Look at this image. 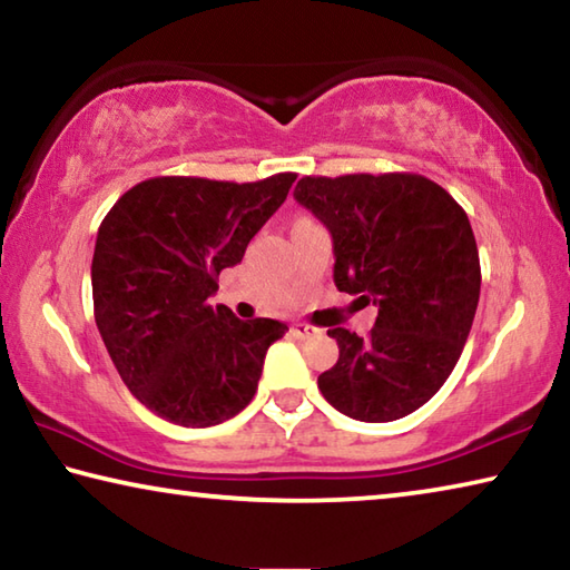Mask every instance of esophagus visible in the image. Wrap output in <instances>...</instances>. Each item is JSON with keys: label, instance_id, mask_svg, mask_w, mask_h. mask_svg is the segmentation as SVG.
<instances>
[{"label": "esophagus", "instance_id": "obj_1", "mask_svg": "<svg viewBox=\"0 0 570 570\" xmlns=\"http://www.w3.org/2000/svg\"><path fill=\"white\" fill-rule=\"evenodd\" d=\"M292 332H294V336H298V340H308V336L320 334V330H316V326L304 324V322H296V324L292 326Z\"/></svg>", "mask_w": 570, "mask_h": 570}]
</instances>
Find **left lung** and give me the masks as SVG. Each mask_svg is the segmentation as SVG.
I'll list each match as a JSON object with an SVG mask.
<instances>
[{
	"label": "left lung",
	"mask_w": 570,
	"mask_h": 570,
	"mask_svg": "<svg viewBox=\"0 0 570 570\" xmlns=\"http://www.w3.org/2000/svg\"><path fill=\"white\" fill-rule=\"evenodd\" d=\"M294 198L332 234L336 288L377 306L366 336L326 332L340 360L320 374L324 400L360 422L407 417L445 384L475 320L480 258L468 214L414 173L306 176Z\"/></svg>",
	"instance_id": "obj_1"
}]
</instances>
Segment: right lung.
Masks as SVG:
<instances>
[{"instance_id": "right-lung-1", "label": "right lung", "mask_w": 570, "mask_h": 570, "mask_svg": "<svg viewBox=\"0 0 570 570\" xmlns=\"http://www.w3.org/2000/svg\"><path fill=\"white\" fill-rule=\"evenodd\" d=\"M294 180L150 178L105 216L92 256L95 324L125 387L158 417L210 428L254 400L268 346L288 326L240 322L210 296Z\"/></svg>"}]
</instances>
